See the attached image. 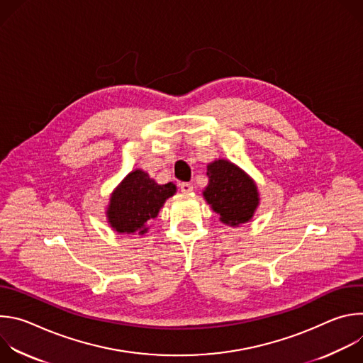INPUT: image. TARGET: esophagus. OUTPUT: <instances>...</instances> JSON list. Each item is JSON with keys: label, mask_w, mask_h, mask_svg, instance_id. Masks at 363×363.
<instances>
[{"label": "esophagus", "mask_w": 363, "mask_h": 363, "mask_svg": "<svg viewBox=\"0 0 363 363\" xmlns=\"http://www.w3.org/2000/svg\"><path fill=\"white\" fill-rule=\"evenodd\" d=\"M179 188H181V192H184V194H189V192L194 191V186L191 184H188V182H182L179 185Z\"/></svg>", "instance_id": "obj_1"}]
</instances>
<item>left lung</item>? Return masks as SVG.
<instances>
[{"label": "left lung", "instance_id": "obj_1", "mask_svg": "<svg viewBox=\"0 0 363 363\" xmlns=\"http://www.w3.org/2000/svg\"><path fill=\"white\" fill-rule=\"evenodd\" d=\"M206 175L210 181L203 196L211 208L220 214V220L230 225L251 220L258 205L254 182L238 167L224 160L210 164Z\"/></svg>", "mask_w": 363, "mask_h": 363}]
</instances>
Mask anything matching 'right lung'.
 Instances as JSON below:
<instances>
[{
	"label": "right lung",
	"instance_id": "add662e5",
	"mask_svg": "<svg viewBox=\"0 0 363 363\" xmlns=\"http://www.w3.org/2000/svg\"><path fill=\"white\" fill-rule=\"evenodd\" d=\"M177 191L174 184L158 185L140 169L130 172L113 192L108 217L118 233H146V224L157 218L165 199Z\"/></svg>",
	"mask_w": 363,
	"mask_h": 363
}]
</instances>
